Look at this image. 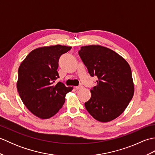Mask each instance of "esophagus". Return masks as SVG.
Segmentation results:
<instances>
[{"label":"esophagus","instance_id":"34e87169","mask_svg":"<svg viewBox=\"0 0 155 155\" xmlns=\"http://www.w3.org/2000/svg\"><path fill=\"white\" fill-rule=\"evenodd\" d=\"M83 88V86H81V85H80V86H77V87H75V88L77 90H79V89H81V88Z\"/></svg>","mask_w":155,"mask_h":155}]
</instances>
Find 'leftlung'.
Returning <instances> with one entry per match:
<instances>
[{
  "instance_id": "left-lung-1",
  "label": "left lung",
  "mask_w": 155,
  "mask_h": 155,
  "mask_svg": "<svg viewBox=\"0 0 155 155\" xmlns=\"http://www.w3.org/2000/svg\"><path fill=\"white\" fill-rule=\"evenodd\" d=\"M78 54L91 77L98 78L85 108L98 121L114 120L126 109L134 94L129 64L117 52L100 45L81 47Z\"/></svg>"
}]
</instances>
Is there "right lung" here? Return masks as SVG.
<instances>
[{"label":"right lung","mask_w":155,"mask_h":155,"mask_svg":"<svg viewBox=\"0 0 155 155\" xmlns=\"http://www.w3.org/2000/svg\"><path fill=\"white\" fill-rule=\"evenodd\" d=\"M71 49L59 45L36 48L18 68L16 87L19 96L29 111L42 119L57 114L63 106L66 94L72 90L61 82L54 83L59 78V58Z\"/></svg>","instance_id":"add662e5"}]
</instances>
